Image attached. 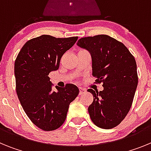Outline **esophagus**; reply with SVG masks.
I'll return each instance as SVG.
<instances>
[{"label":"esophagus","instance_id":"obj_1","mask_svg":"<svg viewBox=\"0 0 151 151\" xmlns=\"http://www.w3.org/2000/svg\"><path fill=\"white\" fill-rule=\"evenodd\" d=\"M85 91H86L85 88H79V94H84Z\"/></svg>","mask_w":151,"mask_h":151}]
</instances>
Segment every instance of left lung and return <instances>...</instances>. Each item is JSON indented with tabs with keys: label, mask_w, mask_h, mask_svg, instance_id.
<instances>
[{
	"label": "left lung",
	"mask_w": 151,
	"mask_h": 151,
	"mask_svg": "<svg viewBox=\"0 0 151 151\" xmlns=\"http://www.w3.org/2000/svg\"><path fill=\"white\" fill-rule=\"evenodd\" d=\"M77 45L88 50L92 76L104 87L101 91L88 89L94 97L88 109L91 119L97 127L113 129L132 104L138 82L134 57L122 42L106 35L80 38Z\"/></svg>",
	"instance_id": "1"
}]
</instances>
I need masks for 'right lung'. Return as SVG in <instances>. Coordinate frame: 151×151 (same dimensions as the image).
<instances>
[{
    "mask_svg": "<svg viewBox=\"0 0 151 151\" xmlns=\"http://www.w3.org/2000/svg\"><path fill=\"white\" fill-rule=\"evenodd\" d=\"M78 37L57 38L43 35L26 42L14 65L18 98L30 120L44 131L60 127L66 118L69 106L79 93L78 87L67 84L56 86L48 75L59 69L61 57L76 42Z\"/></svg>",
    "mask_w": 151,
    "mask_h": 151,
    "instance_id": "right-lung-1",
    "label": "right lung"
}]
</instances>
